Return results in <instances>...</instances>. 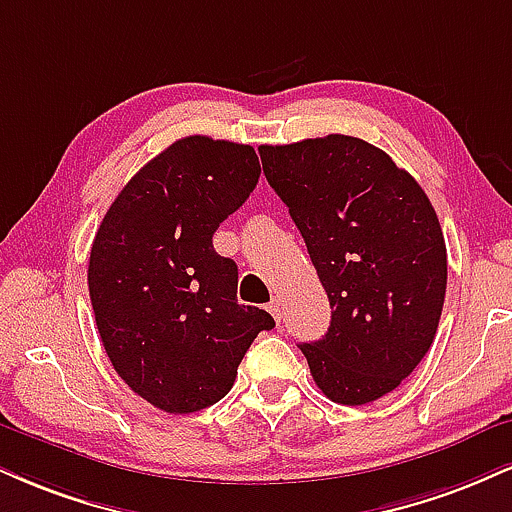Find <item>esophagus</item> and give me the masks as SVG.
I'll return each instance as SVG.
<instances>
[{"label":"esophagus","mask_w":512,"mask_h":512,"mask_svg":"<svg viewBox=\"0 0 512 512\" xmlns=\"http://www.w3.org/2000/svg\"><path fill=\"white\" fill-rule=\"evenodd\" d=\"M267 310H269V312H272V317L276 319V322H281V315H283V303H281V300H279V298H274V300H272V303H269V305H267Z\"/></svg>","instance_id":"esophagus-1"}]
</instances>
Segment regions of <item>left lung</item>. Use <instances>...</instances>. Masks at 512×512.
Returning a JSON list of instances; mask_svg holds the SVG:
<instances>
[{
	"mask_svg": "<svg viewBox=\"0 0 512 512\" xmlns=\"http://www.w3.org/2000/svg\"><path fill=\"white\" fill-rule=\"evenodd\" d=\"M260 157L329 295V331L300 346L312 379L334 403H372L434 343L448 279L439 217L420 183L360 138L262 145Z\"/></svg>",
	"mask_w": 512,
	"mask_h": 512,
	"instance_id": "8db88e82",
	"label": "left lung"
}]
</instances>
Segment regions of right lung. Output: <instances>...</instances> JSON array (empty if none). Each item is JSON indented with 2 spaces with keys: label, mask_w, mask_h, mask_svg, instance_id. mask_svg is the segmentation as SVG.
Returning <instances> with one entry per match:
<instances>
[{
  "label": "right lung",
  "mask_w": 512,
  "mask_h": 512,
  "mask_svg": "<svg viewBox=\"0 0 512 512\" xmlns=\"http://www.w3.org/2000/svg\"><path fill=\"white\" fill-rule=\"evenodd\" d=\"M250 145L188 135L150 159L95 233L88 288L116 374L155 408L188 415L231 391L274 319L238 305V267L214 231L260 178Z\"/></svg>",
  "instance_id": "right-lung-1"
}]
</instances>
